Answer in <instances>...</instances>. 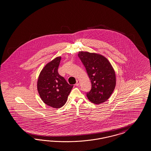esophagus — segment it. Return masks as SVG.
<instances>
[{
    "mask_svg": "<svg viewBox=\"0 0 151 151\" xmlns=\"http://www.w3.org/2000/svg\"><path fill=\"white\" fill-rule=\"evenodd\" d=\"M80 80H77V81H76V84H75V85L76 86H79V85H80Z\"/></svg>",
    "mask_w": 151,
    "mask_h": 151,
    "instance_id": "esophagus-1",
    "label": "esophagus"
}]
</instances>
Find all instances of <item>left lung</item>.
<instances>
[{"label":"left lung","mask_w":151,"mask_h":151,"mask_svg":"<svg viewBox=\"0 0 151 151\" xmlns=\"http://www.w3.org/2000/svg\"><path fill=\"white\" fill-rule=\"evenodd\" d=\"M78 56L91 82V90L87 93L88 99L95 104L105 102L114 91L116 83L112 65L104 56L98 53L81 51Z\"/></svg>","instance_id":"left-lung-1"}]
</instances>
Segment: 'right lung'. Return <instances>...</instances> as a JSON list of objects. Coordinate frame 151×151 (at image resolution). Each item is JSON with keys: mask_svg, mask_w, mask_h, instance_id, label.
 I'll return each instance as SVG.
<instances>
[{"mask_svg": "<svg viewBox=\"0 0 151 151\" xmlns=\"http://www.w3.org/2000/svg\"><path fill=\"white\" fill-rule=\"evenodd\" d=\"M61 58L58 56L46 64L37 81V89L41 100L46 105L55 109L61 108L65 104L73 87L58 73Z\"/></svg>", "mask_w": 151, "mask_h": 151, "instance_id": "obj_1", "label": "right lung"}]
</instances>
